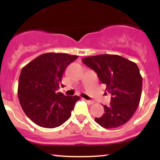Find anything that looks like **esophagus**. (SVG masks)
<instances>
[{"mask_svg":"<svg viewBox=\"0 0 160 160\" xmlns=\"http://www.w3.org/2000/svg\"><path fill=\"white\" fill-rule=\"evenodd\" d=\"M85 101H86L87 103L89 105H92L93 103V101H92V100H85Z\"/></svg>","mask_w":160,"mask_h":160,"instance_id":"1","label":"esophagus"}]
</instances>
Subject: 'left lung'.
Segmentation results:
<instances>
[{
    "mask_svg": "<svg viewBox=\"0 0 160 160\" xmlns=\"http://www.w3.org/2000/svg\"><path fill=\"white\" fill-rule=\"evenodd\" d=\"M82 62L97 73L106 90L112 95L110 106L95 121L104 128H117L127 123L138 107L142 76L135 62L116 54H99L83 58Z\"/></svg>",
    "mask_w": 160,
    "mask_h": 160,
    "instance_id": "8db88e82",
    "label": "left lung"
}]
</instances>
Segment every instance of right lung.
Masks as SVG:
<instances>
[{"label": "right lung", "instance_id": "add662e5", "mask_svg": "<svg viewBox=\"0 0 160 160\" xmlns=\"http://www.w3.org/2000/svg\"><path fill=\"white\" fill-rule=\"evenodd\" d=\"M77 55L49 52L41 54L22 69L18 98L24 112L37 125L60 126L71 117L78 96L56 92L65 70Z\"/></svg>", "mask_w": 160, "mask_h": 160}]
</instances>
